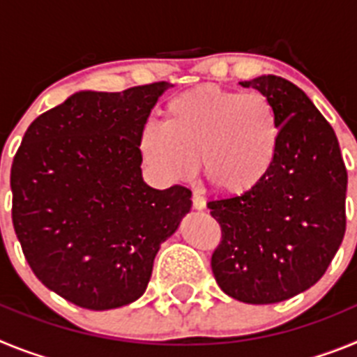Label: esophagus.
<instances>
[{
  "instance_id": "1",
  "label": "esophagus",
  "mask_w": 357,
  "mask_h": 357,
  "mask_svg": "<svg viewBox=\"0 0 357 357\" xmlns=\"http://www.w3.org/2000/svg\"><path fill=\"white\" fill-rule=\"evenodd\" d=\"M191 204H193L195 209H198V211L206 209V198H204V195H202L200 191H193V197H191Z\"/></svg>"
}]
</instances>
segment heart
<instances>
[{"instance_id": "heart-1", "label": "heart", "mask_w": 357, "mask_h": 357, "mask_svg": "<svg viewBox=\"0 0 357 357\" xmlns=\"http://www.w3.org/2000/svg\"><path fill=\"white\" fill-rule=\"evenodd\" d=\"M275 105L263 93H239L206 84L172 98L162 125L141 132L139 148L157 175L185 178L197 169L227 197L254 191L272 169L279 151Z\"/></svg>"}]
</instances>
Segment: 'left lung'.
Listing matches in <instances>:
<instances>
[{"label":"left lung","instance_id":"8db88e82","mask_svg":"<svg viewBox=\"0 0 357 357\" xmlns=\"http://www.w3.org/2000/svg\"><path fill=\"white\" fill-rule=\"evenodd\" d=\"M272 100L282 134L268 176L254 191L207 204L222 227L214 279L247 304H275L326 273L345 234L347 168L327 119L295 84L264 75L239 82Z\"/></svg>","mask_w":357,"mask_h":357}]
</instances>
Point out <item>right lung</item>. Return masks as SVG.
I'll return each instance as SVG.
<instances>
[{"label":"right lung","mask_w":357,"mask_h":357,"mask_svg":"<svg viewBox=\"0 0 357 357\" xmlns=\"http://www.w3.org/2000/svg\"><path fill=\"white\" fill-rule=\"evenodd\" d=\"M168 82L82 91L33 119L10 169L12 223L31 272L93 311L144 293L160 243L191 209L184 185L141 175V132Z\"/></svg>","instance_id":"obj_1"}]
</instances>
